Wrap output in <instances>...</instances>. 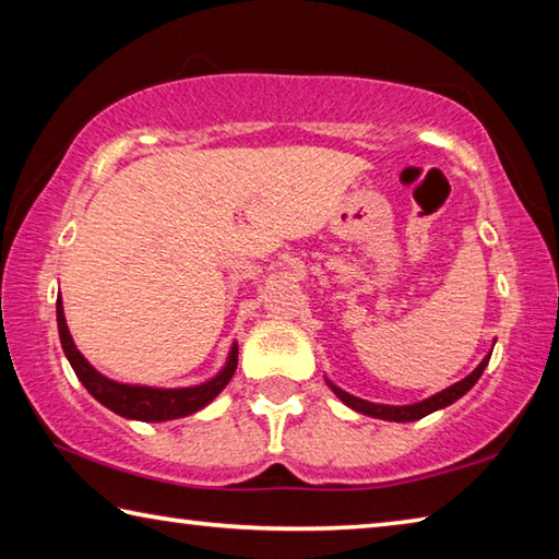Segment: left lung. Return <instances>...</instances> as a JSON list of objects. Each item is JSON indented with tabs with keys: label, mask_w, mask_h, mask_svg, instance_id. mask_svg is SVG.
<instances>
[{
	"label": "left lung",
	"mask_w": 559,
	"mask_h": 559,
	"mask_svg": "<svg viewBox=\"0 0 559 559\" xmlns=\"http://www.w3.org/2000/svg\"><path fill=\"white\" fill-rule=\"evenodd\" d=\"M490 353H493V349H490ZM490 353L484 357V362H480V365L476 367V370H473L468 377H463L461 382L447 386V390L439 392V394H433V396H429V400L416 402V404H404V406L374 404V402L359 400V396L347 394L345 390H340V386H335L330 380H325V382H328L330 390H333V392L340 396V402H345V404L349 406V409H355V412H359V414L374 416V419H386V421H416V419H424V416L431 414V412L443 409V406H449V404H453L456 400H461V396L466 394V392L471 390V386L478 382V377L484 374L488 359H490Z\"/></svg>",
	"instance_id": "obj_1"
}]
</instances>
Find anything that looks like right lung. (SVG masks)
<instances>
[{
  "label": "right lung",
  "mask_w": 559,
  "mask_h": 559,
  "mask_svg": "<svg viewBox=\"0 0 559 559\" xmlns=\"http://www.w3.org/2000/svg\"><path fill=\"white\" fill-rule=\"evenodd\" d=\"M56 323H59V337L61 347L73 372L83 386L96 396V400L108 406L110 412H116L126 419H138V421H169L179 419V416L200 412L202 406L210 404L216 394H219L236 372V365H239V345H231L229 359H226L224 370L212 377L210 382L194 384V386H179V390H159V386H143V384H122L116 380H108L106 374H100L96 367H93L86 357H83L73 345V337L69 333V325H66L63 318V302L61 293L59 300H56Z\"/></svg>",
  "instance_id": "obj_1"
}]
</instances>
